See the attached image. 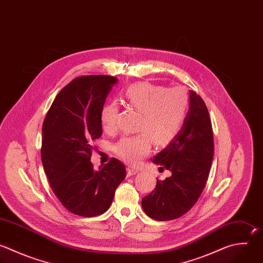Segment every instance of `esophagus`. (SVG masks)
<instances>
[{
  "mask_svg": "<svg viewBox=\"0 0 263 263\" xmlns=\"http://www.w3.org/2000/svg\"><path fill=\"white\" fill-rule=\"evenodd\" d=\"M138 170H136V168H133V167H128L127 168V176L128 177H130V176H134V175H136V174H138Z\"/></svg>",
  "mask_w": 263,
  "mask_h": 263,
  "instance_id": "34e87169",
  "label": "esophagus"
}]
</instances>
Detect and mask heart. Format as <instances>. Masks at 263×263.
Wrapping results in <instances>:
<instances>
[{"mask_svg": "<svg viewBox=\"0 0 263 263\" xmlns=\"http://www.w3.org/2000/svg\"><path fill=\"white\" fill-rule=\"evenodd\" d=\"M128 106L141 113L136 136L124 137L115 145L116 154L130 164L139 163L152 148V141L158 146L171 143L180 133L185 121L189 97L181 87L166 88L150 83L138 82L124 91ZM118 107L106 104L101 111V122L106 132L117 129Z\"/></svg>", "mask_w": 263, "mask_h": 263, "instance_id": "1", "label": "heart"}]
</instances>
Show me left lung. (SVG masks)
I'll use <instances>...</instances> for the list:
<instances>
[{
    "label": "left lung",
    "instance_id": "8db88e82",
    "mask_svg": "<svg viewBox=\"0 0 263 263\" xmlns=\"http://www.w3.org/2000/svg\"><path fill=\"white\" fill-rule=\"evenodd\" d=\"M214 155L213 128L208 108L190 90L189 110L177 137L152 161L172 176L157 180L155 189L143 197L147 216L158 221L174 220L187 213L200 196Z\"/></svg>",
    "mask_w": 263,
    "mask_h": 263
}]
</instances>
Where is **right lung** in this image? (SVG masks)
I'll list each match as a JSON object with an SVG mask.
<instances>
[{"instance_id":"obj_1","label":"right lung","mask_w":263,"mask_h":263,"mask_svg":"<svg viewBox=\"0 0 263 263\" xmlns=\"http://www.w3.org/2000/svg\"><path fill=\"white\" fill-rule=\"evenodd\" d=\"M116 77L81 76L54 99L42 127L41 159L61 203L82 217L104 214L124 180V164L116 158L99 171L90 161L93 141L103 134L101 111Z\"/></svg>"}]
</instances>
